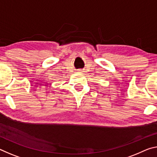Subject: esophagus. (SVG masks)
<instances>
[{
	"mask_svg": "<svg viewBox=\"0 0 157 157\" xmlns=\"http://www.w3.org/2000/svg\"><path fill=\"white\" fill-rule=\"evenodd\" d=\"M79 72H81V71H79Z\"/></svg>",
	"mask_w": 157,
	"mask_h": 157,
	"instance_id": "34e87169",
	"label": "esophagus"
}]
</instances>
